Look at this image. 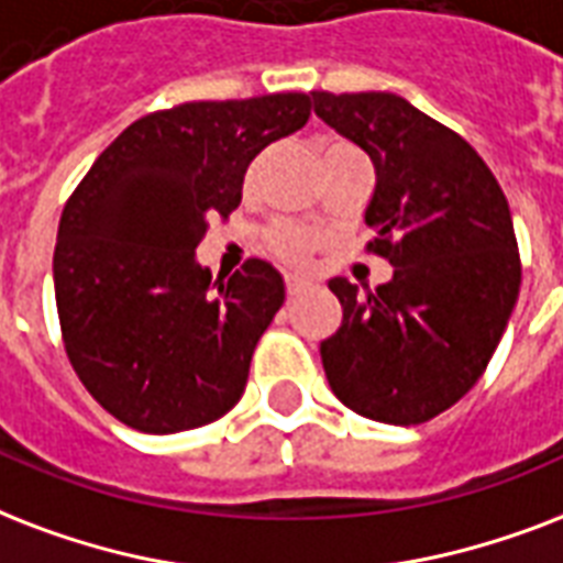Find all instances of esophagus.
<instances>
[{"label":"esophagus","mask_w":563,"mask_h":563,"mask_svg":"<svg viewBox=\"0 0 563 563\" xmlns=\"http://www.w3.org/2000/svg\"><path fill=\"white\" fill-rule=\"evenodd\" d=\"M285 287H287V296L294 299V296H299V294H305V290H308V282H302V278H296V276H287Z\"/></svg>","instance_id":"obj_1"}]
</instances>
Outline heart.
Masks as SVG:
<instances>
[{
	"mask_svg": "<svg viewBox=\"0 0 563 563\" xmlns=\"http://www.w3.org/2000/svg\"><path fill=\"white\" fill-rule=\"evenodd\" d=\"M264 246L282 264L302 267L311 258L313 246H317V234L294 220H276L264 229Z\"/></svg>",
	"mask_w": 563,
	"mask_h": 563,
	"instance_id": "heart-1",
	"label": "heart"
}]
</instances>
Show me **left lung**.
Returning a JSON list of instances; mask_svg holds the SVG:
<instances>
[{
    "label": "left lung",
    "instance_id": "left-lung-1",
    "mask_svg": "<svg viewBox=\"0 0 563 563\" xmlns=\"http://www.w3.org/2000/svg\"><path fill=\"white\" fill-rule=\"evenodd\" d=\"M311 99L373 161L367 252L394 264V278L367 294L329 282L343 322L320 343L325 378L361 417L429 422L482 378L517 305L511 208L482 155L402 96L313 90Z\"/></svg>",
    "mask_w": 563,
    "mask_h": 563
}]
</instances>
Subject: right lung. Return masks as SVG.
<instances>
[{
	"label": "right lung",
	"mask_w": 563,
	"mask_h": 563,
	"mask_svg": "<svg viewBox=\"0 0 563 563\" xmlns=\"http://www.w3.org/2000/svg\"><path fill=\"white\" fill-rule=\"evenodd\" d=\"M308 117L305 93L152 111L78 181L58 222L55 305L69 364L111 417L176 434L238 405L285 282L250 258L211 285L196 246L241 205L252 158Z\"/></svg>",
	"instance_id": "obj_1"
}]
</instances>
